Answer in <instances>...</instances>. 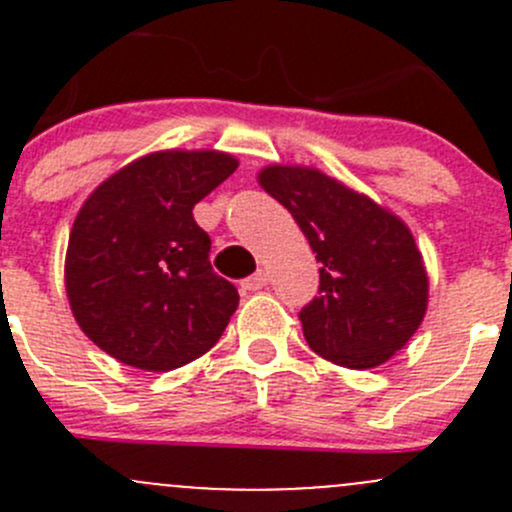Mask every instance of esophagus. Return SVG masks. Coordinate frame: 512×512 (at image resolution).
I'll return each instance as SVG.
<instances>
[{
    "label": "esophagus",
    "instance_id": "esophagus-1",
    "mask_svg": "<svg viewBox=\"0 0 512 512\" xmlns=\"http://www.w3.org/2000/svg\"><path fill=\"white\" fill-rule=\"evenodd\" d=\"M267 287V272L265 270H257L255 275H250L247 280H242V289L245 292H257V289Z\"/></svg>",
    "mask_w": 512,
    "mask_h": 512
}]
</instances>
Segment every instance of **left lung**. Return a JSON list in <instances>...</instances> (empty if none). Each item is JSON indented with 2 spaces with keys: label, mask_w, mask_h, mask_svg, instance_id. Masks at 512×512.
Here are the masks:
<instances>
[{
  "label": "left lung",
  "mask_w": 512,
  "mask_h": 512,
  "mask_svg": "<svg viewBox=\"0 0 512 512\" xmlns=\"http://www.w3.org/2000/svg\"><path fill=\"white\" fill-rule=\"evenodd\" d=\"M260 185L317 252L319 294L299 312L312 352L349 369L384 364L416 334L428 277L396 215L312 168L270 165Z\"/></svg>",
  "instance_id": "left-lung-1"
}]
</instances>
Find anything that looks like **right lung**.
I'll use <instances>...</instances> for the list:
<instances>
[{
    "label": "right lung",
    "mask_w": 512,
    "mask_h": 512,
    "mask_svg": "<svg viewBox=\"0 0 512 512\" xmlns=\"http://www.w3.org/2000/svg\"><path fill=\"white\" fill-rule=\"evenodd\" d=\"M237 168L218 151H163L101 183L76 215L66 294L86 337L121 364L170 371L223 337L240 294L210 265L195 203Z\"/></svg>",
    "instance_id": "1"
}]
</instances>
